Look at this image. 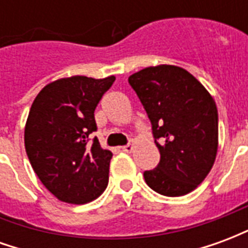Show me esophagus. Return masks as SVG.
Returning <instances> with one entry per match:
<instances>
[{
  "label": "esophagus",
  "instance_id": "1",
  "mask_svg": "<svg viewBox=\"0 0 248 248\" xmlns=\"http://www.w3.org/2000/svg\"><path fill=\"white\" fill-rule=\"evenodd\" d=\"M133 150H134V143H129V145L122 147V151H124V153H131Z\"/></svg>",
  "mask_w": 248,
  "mask_h": 248
}]
</instances>
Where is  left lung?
Wrapping results in <instances>:
<instances>
[{
  "instance_id": "obj_1",
  "label": "left lung",
  "mask_w": 248,
  "mask_h": 248,
  "mask_svg": "<svg viewBox=\"0 0 248 248\" xmlns=\"http://www.w3.org/2000/svg\"><path fill=\"white\" fill-rule=\"evenodd\" d=\"M129 83L153 126L161 161L143 172L146 183L166 197H181L204 181L218 153V110L211 94L188 71L150 66Z\"/></svg>"
}]
</instances>
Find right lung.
Instances as JSON below:
<instances>
[{
  "instance_id": "obj_1",
  "label": "right lung",
  "mask_w": 248,
  "mask_h": 248,
  "mask_svg": "<svg viewBox=\"0 0 248 248\" xmlns=\"http://www.w3.org/2000/svg\"><path fill=\"white\" fill-rule=\"evenodd\" d=\"M115 77L61 78L35 97L25 124V149L42 185L61 202L85 204L108 187L113 153L97 138L94 111Z\"/></svg>"
}]
</instances>
